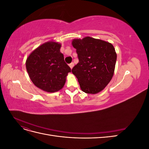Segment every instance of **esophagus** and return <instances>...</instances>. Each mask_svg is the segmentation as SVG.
I'll return each mask as SVG.
<instances>
[{
  "label": "esophagus",
  "mask_w": 149,
  "mask_h": 149,
  "mask_svg": "<svg viewBox=\"0 0 149 149\" xmlns=\"http://www.w3.org/2000/svg\"><path fill=\"white\" fill-rule=\"evenodd\" d=\"M74 63H70V65H69V66H70V68L71 69H72V68H73V66H74Z\"/></svg>",
  "instance_id": "1"
}]
</instances>
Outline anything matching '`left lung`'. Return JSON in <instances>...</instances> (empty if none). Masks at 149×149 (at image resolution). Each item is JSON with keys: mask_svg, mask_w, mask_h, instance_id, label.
I'll return each instance as SVG.
<instances>
[{"mask_svg": "<svg viewBox=\"0 0 149 149\" xmlns=\"http://www.w3.org/2000/svg\"><path fill=\"white\" fill-rule=\"evenodd\" d=\"M79 63L71 71L82 91L88 94L101 92L114 75L117 54L112 45L100 39L86 37L72 40Z\"/></svg>", "mask_w": 149, "mask_h": 149, "instance_id": "left-lung-1", "label": "left lung"}]
</instances>
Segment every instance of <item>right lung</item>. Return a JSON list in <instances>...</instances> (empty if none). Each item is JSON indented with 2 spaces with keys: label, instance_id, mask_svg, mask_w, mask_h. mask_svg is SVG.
I'll list each match as a JSON object with an SVG mask.
<instances>
[{
  "label": "right lung",
  "instance_id": "add662e5",
  "mask_svg": "<svg viewBox=\"0 0 149 149\" xmlns=\"http://www.w3.org/2000/svg\"><path fill=\"white\" fill-rule=\"evenodd\" d=\"M61 47V43L51 40L35 49L26 58V68L31 81L44 91H60L71 72L60 52Z\"/></svg>",
  "mask_w": 149,
  "mask_h": 149
}]
</instances>
